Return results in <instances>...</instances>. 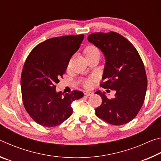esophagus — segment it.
I'll use <instances>...</instances> for the list:
<instances>
[{
    "label": "esophagus",
    "instance_id": "1",
    "mask_svg": "<svg viewBox=\"0 0 161 161\" xmlns=\"http://www.w3.org/2000/svg\"><path fill=\"white\" fill-rule=\"evenodd\" d=\"M84 94H85L86 96H87V97H89V96H91V95L93 94V93H92V92H84Z\"/></svg>",
    "mask_w": 161,
    "mask_h": 161
}]
</instances>
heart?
<instances>
[{
    "label": "heart",
    "instance_id": "1",
    "mask_svg": "<svg viewBox=\"0 0 161 161\" xmlns=\"http://www.w3.org/2000/svg\"><path fill=\"white\" fill-rule=\"evenodd\" d=\"M84 53L85 54L86 58H90V57H93L94 55H97V54L100 55L99 49H98L96 46L93 45H87L86 47L84 48ZM95 81H96V78L94 77H89L85 79V80L83 81V85L85 88H91L92 86V84H93V82Z\"/></svg>",
    "mask_w": 161,
    "mask_h": 161
}]
</instances>
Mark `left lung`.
<instances>
[{"label":"left lung","mask_w":161,"mask_h":161,"mask_svg":"<svg viewBox=\"0 0 161 161\" xmlns=\"http://www.w3.org/2000/svg\"><path fill=\"white\" fill-rule=\"evenodd\" d=\"M88 40L105 55L101 86L116 91L115 97L110 99L100 91L95 92L102 99L95 108L96 115L116 126L129 123L142 107L148 84L141 56L126 38L115 32H94Z\"/></svg>","instance_id":"1"}]
</instances>
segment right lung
<instances>
[{"instance_id": "1", "label": "right lung", "mask_w": 161, "mask_h": 161, "mask_svg": "<svg viewBox=\"0 0 161 161\" xmlns=\"http://www.w3.org/2000/svg\"><path fill=\"white\" fill-rule=\"evenodd\" d=\"M84 37L50 38L35 47L26 59L20 79L23 103L30 116L42 126L61 124L72 114V103L84 96L81 91L64 94L55 89Z\"/></svg>"}]
</instances>
